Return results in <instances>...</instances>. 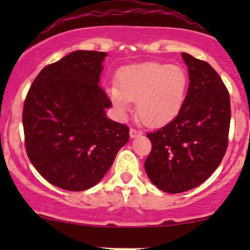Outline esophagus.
I'll use <instances>...</instances> for the list:
<instances>
[{"label":"esophagus","mask_w":250,"mask_h":250,"mask_svg":"<svg viewBox=\"0 0 250 250\" xmlns=\"http://www.w3.org/2000/svg\"><path fill=\"white\" fill-rule=\"evenodd\" d=\"M141 134H143V133L139 132V130L133 129V128H130V130H129V137L132 138V139H134V138L139 137V135H141Z\"/></svg>","instance_id":"obj_1"}]
</instances>
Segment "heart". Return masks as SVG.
<instances>
[{
  "label": "heart",
  "instance_id": "obj_1",
  "mask_svg": "<svg viewBox=\"0 0 250 250\" xmlns=\"http://www.w3.org/2000/svg\"><path fill=\"white\" fill-rule=\"evenodd\" d=\"M188 87V74L181 66L148 62L123 67L118 85H109L106 93L120 116H127L132 102H137L141 121L148 127H162L180 112Z\"/></svg>",
  "mask_w": 250,
  "mask_h": 250
}]
</instances>
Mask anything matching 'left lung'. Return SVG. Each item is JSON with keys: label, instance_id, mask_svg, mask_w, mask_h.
Wrapping results in <instances>:
<instances>
[{"label": "left lung", "instance_id": "left-lung-1", "mask_svg": "<svg viewBox=\"0 0 250 250\" xmlns=\"http://www.w3.org/2000/svg\"><path fill=\"white\" fill-rule=\"evenodd\" d=\"M188 94L172 122L148 133L152 148L145 161L148 179L168 193L188 191L219 167L228 148L230 95L218 72L188 53Z\"/></svg>", "mask_w": 250, "mask_h": 250}]
</instances>
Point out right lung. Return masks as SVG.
<instances>
[{"label":"right lung","instance_id":"right-lung-1","mask_svg":"<svg viewBox=\"0 0 250 250\" xmlns=\"http://www.w3.org/2000/svg\"><path fill=\"white\" fill-rule=\"evenodd\" d=\"M106 57L70 53L42 69L25 99L27 156L48 183L64 190L97 185L129 140V128L106 116L112 104L99 87Z\"/></svg>","mask_w":250,"mask_h":250}]
</instances>
